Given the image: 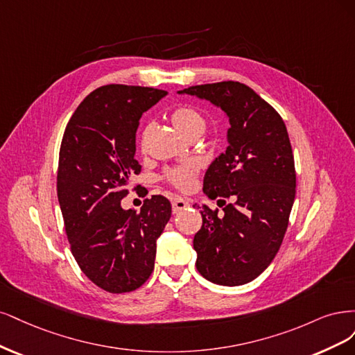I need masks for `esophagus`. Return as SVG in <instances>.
Returning a JSON list of instances; mask_svg holds the SVG:
<instances>
[{
	"label": "esophagus",
	"mask_w": 355,
	"mask_h": 355,
	"mask_svg": "<svg viewBox=\"0 0 355 355\" xmlns=\"http://www.w3.org/2000/svg\"><path fill=\"white\" fill-rule=\"evenodd\" d=\"M189 207H190L189 200L182 199V198H175V199L173 200V212H174V214H178V212H181V211H184V209H187Z\"/></svg>",
	"instance_id": "1"
}]
</instances>
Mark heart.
Wrapping results in <instances>:
<instances>
[{
	"label": "heart",
	"mask_w": 355,
	"mask_h": 355,
	"mask_svg": "<svg viewBox=\"0 0 355 355\" xmlns=\"http://www.w3.org/2000/svg\"><path fill=\"white\" fill-rule=\"evenodd\" d=\"M173 121L175 127L184 135H187L191 131H202L207 127V122L196 109L190 106H180L173 113ZM199 173V166L196 162H182L180 165H175L166 171V180L171 184L175 186L180 190H189L193 187L194 180Z\"/></svg>",
	"instance_id": "1"
}]
</instances>
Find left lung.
Listing matches in <instances>:
<instances>
[{
	"instance_id": "left-lung-1",
	"label": "left lung",
	"mask_w": 355,
	"mask_h": 355,
	"mask_svg": "<svg viewBox=\"0 0 355 355\" xmlns=\"http://www.w3.org/2000/svg\"><path fill=\"white\" fill-rule=\"evenodd\" d=\"M178 94L211 101L230 122L228 146L205 174L203 193L209 199L234 198V203L224 214L202 207V227L193 239L196 268L215 284L249 283L271 264L289 224L296 174L288 130L245 84L194 85Z\"/></svg>"
}]
</instances>
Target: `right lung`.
Segmentation results:
<instances>
[{
    "instance_id": "1",
    "label": "right lung",
    "mask_w": 355,
    "mask_h": 355,
    "mask_svg": "<svg viewBox=\"0 0 355 355\" xmlns=\"http://www.w3.org/2000/svg\"><path fill=\"white\" fill-rule=\"evenodd\" d=\"M164 89L112 84L78 106L63 134L57 196L72 254L103 291L139 289L155 267L156 240L171 218L166 198L146 199L140 212L125 211L131 178L140 174L135 132Z\"/></svg>"
}]
</instances>
